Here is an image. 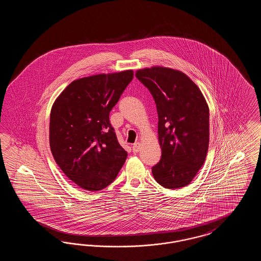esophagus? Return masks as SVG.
I'll list each match as a JSON object with an SVG mask.
<instances>
[{"mask_svg":"<svg viewBox=\"0 0 261 261\" xmlns=\"http://www.w3.org/2000/svg\"><path fill=\"white\" fill-rule=\"evenodd\" d=\"M132 149H133V152H138L140 149H141V144L138 142V143H135L134 145H133V147H132Z\"/></svg>","mask_w":261,"mask_h":261,"instance_id":"obj_1","label":"esophagus"}]
</instances>
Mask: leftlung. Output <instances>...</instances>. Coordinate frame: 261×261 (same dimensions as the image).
Masks as SVG:
<instances>
[{
  "mask_svg": "<svg viewBox=\"0 0 261 261\" xmlns=\"http://www.w3.org/2000/svg\"><path fill=\"white\" fill-rule=\"evenodd\" d=\"M159 115L162 158L151 168L166 189L189 185L203 165L210 143V110L198 86L181 71L165 67L138 70Z\"/></svg>",
  "mask_w": 261,
  "mask_h": 261,
  "instance_id": "obj_1",
  "label": "left lung"
}]
</instances>
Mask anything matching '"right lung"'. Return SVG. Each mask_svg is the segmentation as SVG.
<instances>
[{
    "mask_svg": "<svg viewBox=\"0 0 261 261\" xmlns=\"http://www.w3.org/2000/svg\"><path fill=\"white\" fill-rule=\"evenodd\" d=\"M133 75L126 70L75 80L51 108V153L62 172L82 189H105L124 164L127 152L118 143L110 112Z\"/></svg>",
    "mask_w": 261,
    "mask_h": 261,
    "instance_id": "right-lung-1",
    "label": "right lung"
}]
</instances>
